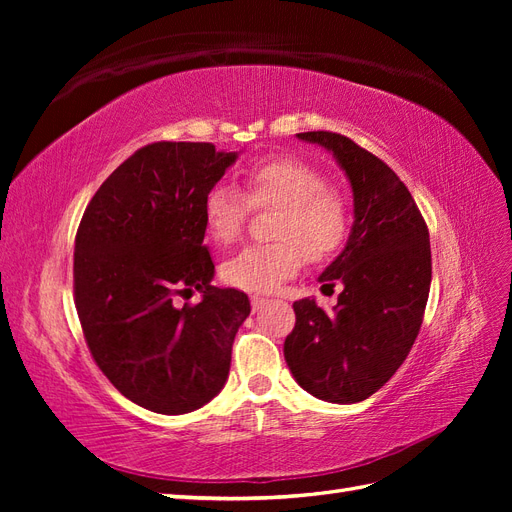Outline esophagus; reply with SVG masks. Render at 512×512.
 Instances as JSON below:
<instances>
[{"instance_id":"esophagus-1","label":"esophagus","mask_w":512,"mask_h":512,"mask_svg":"<svg viewBox=\"0 0 512 512\" xmlns=\"http://www.w3.org/2000/svg\"><path fill=\"white\" fill-rule=\"evenodd\" d=\"M252 309H254V312H258V309H262V307H265L267 305V299L265 297H258V294H252Z\"/></svg>"}]
</instances>
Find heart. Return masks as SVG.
I'll use <instances>...</instances> for the list:
<instances>
[{
    "instance_id": "1",
    "label": "heart",
    "mask_w": 512,
    "mask_h": 512,
    "mask_svg": "<svg viewBox=\"0 0 512 512\" xmlns=\"http://www.w3.org/2000/svg\"><path fill=\"white\" fill-rule=\"evenodd\" d=\"M250 207H275L269 222L275 241L247 245L224 262V282L247 292L275 290L299 271L303 256L309 262L333 256L352 228L348 198L316 166L297 158H269L245 168L243 194L226 183L213 185L203 200L209 237L220 245L235 243Z\"/></svg>"
}]
</instances>
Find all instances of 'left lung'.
<instances>
[{"instance_id":"8db88e82","label":"left lung","mask_w":512,"mask_h":512,"mask_svg":"<svg viewBox=\"0 0 512 512\" xmlns=\"http://www.w3.org/2000/svg\"><path fill=\"white\" fill-rule=\"evenodd\" d=\"M346 170L354 224L344 252L318 277L344 284L333 312L294 301L284 356L307 393L356 404L391 380L421 331L431 286L429 230L412 194L374 153L337 132H301Z\"/></svg>"}]
</instances>
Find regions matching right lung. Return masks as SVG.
Segmentation results:
<instances>
[{
    "label": "right lung",
    "mask_w": 512,
    "mask_h": 512,
    "mask_svg": "<svg viewBox=\"0 0 512 512\" xmlns=\"http://www.w3.org/2000/svg\"><path fill=\"white\" fill-rule=\"evenodd\" d=\"M237 153L211 143L145 145L89 200L74 241V305L102 374L158 414L198 410L222 391L250 299L215 288L203 245L205 194ZM204 292L196 306L177 293Z\"/></svg>",
    "instance_id": "add662e5"
}]
</instances>
